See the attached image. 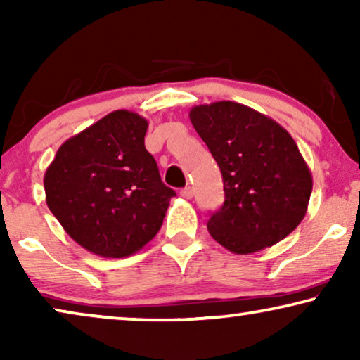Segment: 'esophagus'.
<instances>
[{"mask_svg":"<svg viewBox=\"0 0 360 360\" xmlns=\"http://www.w3.org/2000/svg\"><path fill=\"white\" fill-rule=\"evenodd\" d=\"M180 196H184V198L190 200L191 196H193V188H191V186H185V188L180 190Z\"/></svg>","mask_w":360,"mask_h":360,"instance_id":"esophagus-1","label":"esophagus"}]
</instances>
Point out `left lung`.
<instances>
[{
  "label": "left lung",
  "instance_id": "obj_1",
  "mask_svg": "<svg viewBox=\"0 0 360 360\" xmlns=\"http://www.w3.org/2000/svg\"><path fill=\"white\" fill-rule=\"evenodd\" d=\"M190 121L223 175L224 203L208 221L211 238L243 255L297 229L313 179L292 136L272 117L234 101L193 106Z\"/></svg>",
  "mask_w": 360,
  "mask_h": 360
}]
</instances>
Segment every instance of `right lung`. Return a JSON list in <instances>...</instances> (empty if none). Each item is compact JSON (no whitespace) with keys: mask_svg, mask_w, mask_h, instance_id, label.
Returning <instances> with one entry per match:
<instances>
[{"mask_svg":"<svg viewBox=\"0 0 360 360\" xmlns=\"http://www.w3.org/2000/svg\"><path fill=\"white\" fill-rule=\"evenodd\" d=\"M147 126L137 112L112 111L63 142L44 175L49 210L77 244L101 257L144 248L175 196L146 150Z\"/></svg>","mask_w":360,"mask_h":360,"instance_id":"1","label":"right lung"}]
</instances>
